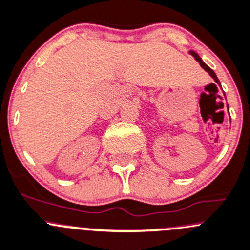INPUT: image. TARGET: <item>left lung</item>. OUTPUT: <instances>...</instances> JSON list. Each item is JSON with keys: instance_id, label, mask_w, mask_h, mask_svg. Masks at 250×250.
I'll return each instance as SVG.
<instances>
[{"instance_id": "1", "label": "left lung", "mask_w": 250, "mask_h": 250, "mask_svg": "<svg viewBox=\"0 0 250 250\" xmlns=\"http://www.w3.org/2000/svg\"><path fill=\"white\" fill-rule=\"evenodd\" d=\"M189 53H190V55H192V56H193V57H194V58H195V60H197V61H198V62H199V64H200V66H202V67H203V68H204V69H205V71H207V72H208V73H209V74H210V76H211V77H212V78H214V81H215V82H216V83H217V84H220V82H219V79H217V77H216V74H215V72H214V71H212V69H211V68H210V67H208V66H207V64H205V63H204V62H203V60H202V58H200V57H199V55H198V53H195V52H194V51H189Z\"/></svg>"}]
</instances>
